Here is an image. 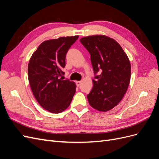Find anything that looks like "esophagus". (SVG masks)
<instances>
[{"label": "esophagus", "instance_id": "1", "mask_svg": "<svg viewBox=\"0 0 159 159\" xmlns=\"http://www.w3.org/2000/svg\"><path fill=\"white\" fill-rule=\"evenodd\" d=\"M75 84H76V85L78 86V87H79V86L81 85V81H75Z\"/></svg>", "mask_w": 159, "mask_h": 159}]
</instances>
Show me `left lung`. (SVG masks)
Segmentation results:
<instances>
[{
  "mask_svg": "<svg viewBox=\"0 0 159 159\" xmlns=\"http://www.w3.org/2000/svg\"><path fill=\"white\" fill-rule=\"evenodd\" d=\"M81 44L91 55L94 73L93 88L87 95L89 105L99 111L117 106L126 93L131 80V64L119 43L105 35L81 38Z\"/></svg>",
  "mask_w": 159,
  "mask_h": 159,
  "instance_id": "left-lung-1",
  "label": "left lung"
}]
</instances>
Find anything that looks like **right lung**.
<instances>
[{
  "label": "right lung",
  "mask_w": 159,
  "mask_h": 159,
  "mask_svg": "<svg viewBox=\"0 0 159 159\" xmlns=\"http://www.w3.org/2000/svg\"><path fill=\"white\" fill-rule=\"evenodd\" d=\"M79 36L60 37L44 41L33 53L28 66L30 88L41 107L60 113L69 107L75 93L74 81L64 80L67 52Z\"/></svg>",
  "instance_id": "1"
}]
</instances>
